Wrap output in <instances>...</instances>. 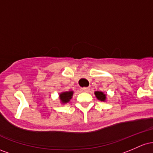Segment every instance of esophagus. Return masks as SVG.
<instances>
[{"label":"esophagus","instance_id":"esophagus-1","mask_svg":"<svg viewBox=\"0 0 153 153\" xmlns=\"http://www.w3.org/2000/svg\"><path fill=\"white\" fill-rule=\"evenodd\" d=\"M80 91H81L82 92H88V91H90V88H88V87L81 88V89H80Z\"/></svg>","mask_w":153,"mask_h":153}]
</instances>
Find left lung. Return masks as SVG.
<instances>
[{
    "mask_svg": "<svg viewBox=\"0 0 153 153\" xmlns=\"http://www.w3.org/2000/svg\"><path fill=\"white\" fill-rule=\"evenodd\" d=\"M95 96L98 99L101 101H106V95L102 91H95L94 92Z\"/></svg>",
    "mask_w": 153,
    "mask_h": 153,
    "instance_id": "obj_1",
    "label": "left lung"
}]
</instances>
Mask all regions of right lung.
I'll use <instances>...</instances> for the list:
<instances>
[{"mask_svg": "<svg viewBox=\"0 0 153 153\" xmlns=\"http://www.w3.org/2000/svg\"><path fill=\"white\" fill-rule=\"evenodd\" d=\"M73 91H65V92H61L59 94V99L60 101V103L62 104H65L70 102V101L72 99L73 97Z\"/></svg>", "mask_w": 153, "mask_h": 153, "instance_id": "right-lung-1", "label": "right lung"}]
</instances>
